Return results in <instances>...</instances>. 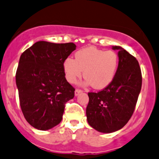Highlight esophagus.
<instances>
[{
    "mask_svg": "<svg viewBox=\"0 0 159 159\" xmlns=\"http://www.w3.org/2000/svg\"><path fill=\"white\" fill-rule=\"evenodd\" d=\"M81 92H82V90H81V89H75V95H79L80 93H81Z\"/></svg>",
    "mask_w": 159,
    "mask_h": 159,
    "instance_id": "1",
    "label": "esophagus"
}]
</instances>
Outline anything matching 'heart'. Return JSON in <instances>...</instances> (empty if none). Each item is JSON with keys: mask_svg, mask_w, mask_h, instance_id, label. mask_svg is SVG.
Listing matches in <instances>:
<instances>
[{"mask_svg": "<svg viewBox=\"0 0 159 159\" xmlns=\"http://www.w3.org/2000/svg\"><path fill=\"white\" fill-rule=\"evenodd\" d=\"M75 57H67L64 62L66 78L72 84L81 78L84 70L86 84L102 89L112 82L118 68L119 57L112 50L89 47L77 51Z\"/></svg>", "mask_w": 159, "mask_h": 159, "instance_id": "1", "label": "heart"}]
</instances>
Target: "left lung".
I'll return each mask as SVG.
<instances>
[{
	"label": "left lung",
	"instance_id": "8db88e82",
	"mask_svg": "<svg viewBox=\"0 0 159 159\" xmlns=\"http://www.w3.org/2000/svg\"><path fill=\"white\" fill-rule=\"evenodd\" d=\"M119 65L112 82L98 92H89L86 116L89 125L102 133L124 127L131 118L142 84L141 67L136 58L120 47Z\"/></svg>",
	"mask_w": 159,
	"mask_h": 159
}]
</instances>
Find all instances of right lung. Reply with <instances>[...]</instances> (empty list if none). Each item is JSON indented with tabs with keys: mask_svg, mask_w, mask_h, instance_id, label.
<instances>
[{
	"mask_svg": "<svg viewBox=\"0 0 159 159\" xmlns=\"http://www.w3.org/2000/svg\"><path fill=\"white\" fill-rule=\"evenodd\" d=\"M75 49L73 43L39 41L20 57L15 76L20 106L26 121L38 130L59 124L66 102L75 96L64 62Z\"/></svg>",
	"mask_w": 159,
	"mask_h": 159,
	"instance_id": "1",
	"label": "right lung"
}]
</instances>
